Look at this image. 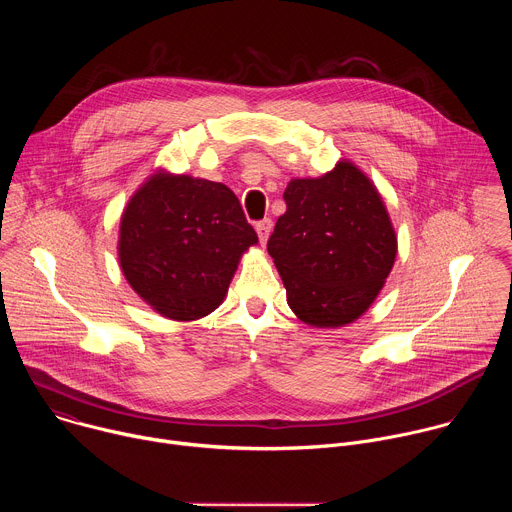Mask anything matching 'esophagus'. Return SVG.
Returning a JSON list of instances; mask_svg holds the SVG:
<instances>
[{
  "mask_svg": "<svg viewBox=\"0 0 512 512\" xmlns=\"http://www.w3.org/2000/svg\"><path fill=\"white\" fill-rule=\"evenodd\" d=\"M271 229H273L271 218H263V221L255 223V231H257V235H259V241H261V243H265V241L269 239V233H271Z\"/></svg>",
  "mask_w": 512,
  "mask_h": 512,
  "instance_id": "obj_1",
  "label": "esophagus"
}]
</instances>
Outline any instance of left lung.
<instances>
[{
  "label": "left lung",
  "instance_id": "1",
  "mask_svg": "<svg viewBox=\"0 0 512 512\" xmlns=\"http://www.w3.org/2000/svg\"><path fill=\"white\" fill-rule=\"evenodd\" d=\"M267 251L287 304L316 328L354 322L379 296L397 255V235L375 184L338 162L320 178H296Z\"/></svg>",
  "mask_w": 512,
  "mask_h": 512
}]
</instances>
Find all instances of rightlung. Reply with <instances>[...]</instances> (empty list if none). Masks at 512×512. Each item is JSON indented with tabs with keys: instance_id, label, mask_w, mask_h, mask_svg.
<instances>
[{
	"instance_id": "obj_1",
	"label": "right lung",
	"mask_w": 512,
	"mask_h": 512,
	"mask_svg": "<svg viewBox=\"0 0 512 512\" xmlns=\"http://www.w3.org/2000/svg\"><path fill=\"white\" fill-rule=\"evenodd\" d=\"M251 245L257 233L231 188L158 172L127 202L117 249L135 294L158 314L188 322L223 304Z\"/></svg>"
}]
</instances>
